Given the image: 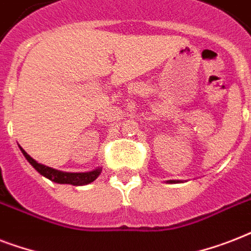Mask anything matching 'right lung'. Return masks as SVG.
I'll return each mask as SVG.
<instances>
[{
    "instance_id": "right-lung-1",
    "label": "right lung",
    "mask_w": 251,
    "mask_h": 251,
    "mask_svg": "<svg viewBox=\"0 0 251 251\" xmlns=\"http://www.w3.org/2000/svg\"><path fill=\"white\" fill-rule=\"evenodd\" d=\"M22 152L25 156V159L28 160L29 164L32 165L40 175L57 183H70V185H74V186L87 185V183H91L98 178L100 172H101V169H95V171L86 172V173H69V172L57 171V169H53V168L47 167V165L39 164L37 161L33 160L32 157L25 152V150H22Z\"/></svg>"
}]
</instances>
